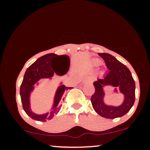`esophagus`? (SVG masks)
Wrapping results in <instances>:
<instances>
[{
	"mask_svg": "<svg viewBox=\"0 0 150 150\" xmlns=\"http://www.w3.org/2000/svg\"><path fill=\"white\" fill-rule=\"evenodd\" d=\"M92 78H88V79H87V82H92Z\"/></svg>",
	"mask_w": 150,
	"mask_h": 150,
	"instance_id": "obj_1",
	"label": "esophagus"
}]
</instances>
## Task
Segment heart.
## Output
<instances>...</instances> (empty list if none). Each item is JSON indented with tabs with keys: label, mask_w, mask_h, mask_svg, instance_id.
<instances>
[{
	"label": "heart",
	"mask_w": 150,
	"mask_h": 150,
	"mask_svg": "<svg viewBox=\"0 0 150 150\" xmlns=\"http://www.w3.org/2000/svg\"><path fill=\"white\" fill-rule=\"evenodd\" d=\"M94 63H95L96 64H97V63H99V61H97V60H95V61H94Z\"/></svg>",
	"instance_id": "obj_1"
}]
</instances>
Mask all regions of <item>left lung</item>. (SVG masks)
<instances>
[{"label":"left lung","mask_w":150,"mask_h":150,"mask_svg":"<svg viewBox=\"0 0 150 150\" xmlns=\"http://www.w3.org/2000/svg\"><path fill=\"white\" fill-rule=\"evenodd\" d=\"M104 60L108 72L102 78L97 79L94 82L95 92L91 97V101L94 111L99 116L106 118L113 119L124 116L133 106L135 99V83L130 70L108 53H99ZM110 85L118 87L120 91L125 95L123 103L118 107L110 106L104 103L105 93L103 87ZM115 92H117L115 88Z\"/></svg>","instance_id":"1"}]
</instances>
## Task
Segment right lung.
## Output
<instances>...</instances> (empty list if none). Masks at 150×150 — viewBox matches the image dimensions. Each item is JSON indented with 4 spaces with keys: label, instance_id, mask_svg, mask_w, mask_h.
I'll return each mask as SVG.
<instances>
[{
    "label": "right lung",
    "instance_id": "right-lung-1",
    "mask_svg": "<svg viewBox=\"0 0 150 150\" xmlns=\"http://www.w3.org/2000/svg\"><path fill=\"white\" fill-rule=\"evenodd\" d=\"M65 57L68 59V65H69V57L65 55L58 56L55 53H48L42 56L32 63V65L26 70L24 75L22 85L20 86V97L24 111L32 119L38 120V121H46L52 119L53 117L57 114L61 107V101L63 99L65 91L67 89H70L73 87H67L65 85H61L58 87L56 94L54 97L53 105L51 111L49 112L44 113V114H36L32 112L30 108V94L34 87V85L42 78H50L53 76L55 72L58 75H62L63 74L58 73L57 72L53 70L51 61L56 57Z\"/></svg>",
    "mask_w": 150,
    "mask_h": 150
}]
</instances>
